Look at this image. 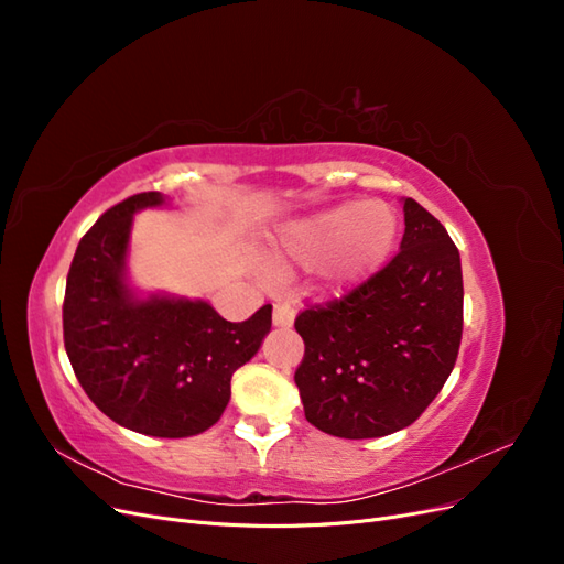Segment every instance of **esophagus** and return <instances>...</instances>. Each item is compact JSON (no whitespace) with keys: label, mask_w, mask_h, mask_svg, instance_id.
Instances as JSON below:
<instances>
[{"label":"esophagus","mask_w":564,"mask_h":564,"mask_svg":"<svg viewBox=\"0 0 564 564\" xmlns=\"http://www.w3.org/2000/svg\"><path fill=\"white\" fill-rule=\"evenodd\" d=\"M294 315H296L294 305L289 301H280V303H275V311H272V324H275V327L286 329V327H292V324H294Z\"/></svg>","instance_id":"1"}]
</instances>
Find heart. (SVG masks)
Masks as SVG:
<instances>
[{
  "label": "heart",
  "mask_w": 564,
  "mask_h": 564,
  "mask_svg": "<svg viewBox=\"0 0 564 564\" xmlns=\"http://www.w3.org/2000/svg\"><path fill=\"white\" fill-rule=\"evenodd\" d=\"M395 235L398 218L388 204L346 202L289 228L280 240V259L313 263L334 252L319 275L340 289L369 275L392 249Z\"/></svg>",
  "instance_id": "heart-1"
}]
</instances>
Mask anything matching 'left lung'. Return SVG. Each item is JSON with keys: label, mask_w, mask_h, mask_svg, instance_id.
<instances>
[{"label": "left lung", "mask_w": 564, "mask_h": 564, "mask_svg": "<svg viewBox=\"0 0 564 564\" xmlns=\"http://www.w3.org/2000/svg\"><path fill=\"white\" fill-rule=\"evenodd\" d=\"M303 412L334 437H383L412 425L449 379L464 332V278L445 226L404 199L400 251L340 299L296 322Z\"/></svg>", "instance_id": "1"}]
</instances>
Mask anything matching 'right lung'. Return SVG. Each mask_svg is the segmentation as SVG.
Masks as SVG:
<instances>
[{"instance_id": "1", "label": "right lung", "mask_w": 564, "mask_h": 564, "mask_svg": "<svg viewBox=\"0 0 564 564\" xmlns=\"http://www.w3.org/2000/svg\"><path fill=\"white\" fill-rule=\"evenodd\" d=\"M160 193L115 204L82 237L63 301V340L89 400L129 431L199 435L220 419L235 369L259 352L272 305L228 322L207 301L135 299L124 280L133 214Z\"/></svg>"}]
</instances>
